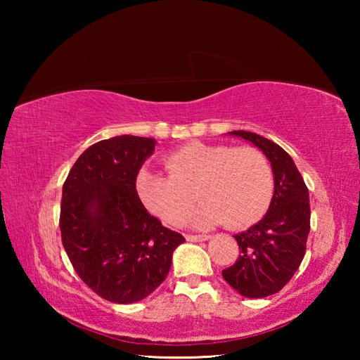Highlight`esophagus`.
Masks as SVG:
<instances>
[{"label":"esophagus","mask_w":360,"mask_h":360,"mask_svg":"<svg viewBox=\"0 0 360 360\" xmlns=\"http://www.w3.org/2000/svg\"><path fill=\"white\" fill-rule=\"evenodd\" d=\"M187 241H206L210 240V235H186Z\"/></svg>","instance_id":"34e87169"}]
</instances>
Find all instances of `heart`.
Wrapping results in <instances>:
<instances>
[{
	"label": "heart",
	"mask_w": 360,
	"mask_h": 360,
	"mask_svg": "<svg viewBox=\"0 0 360 360\" xmlns=\"http://www.w3.org/2000/svg\"><path fill=\"white\" fill-rule=\"evenodd\" d=\"M168 174L143 169L136 192L146 208L169 225L191 214L195 195L203 200L195 212L198 227L225 224L246 229L262 219L273 200L271 165L254 148L188 143L165 157Z\"/></svg>",
	"instance_id": "obj_1"
}]
</instances>
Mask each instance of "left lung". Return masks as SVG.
I'll return each instance as SVG.
<instances>
[{
    "instance_id": "8db88e82",
    "label": "left lung",
    "mask_w": 360,
    "mask_h": 360,
    "mask_svg": "<svg viewBox=\"0 0 360 360\" xmlns=\"http://www.w3.org/2000/svg\"><path fill=\"white\" fill-rule=\"evenodd\" d=\"M264 152L275 176V193L266 214L235 235L240 255L222 276L238 294L262 298L276 294L298 270L309 233V195L292 157L281 146L251 131H230Z\"/></svg>"
}]
</instances>
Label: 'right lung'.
Here are the masks:
<instances>
[{
	"instance_id": "right-lung-1",
	"label": "right lung",
	"mask_w": 360,
	"mask_h": 360,
	"mask_svg": "<svg viewBox=\"0 0 360 360\" xmlns=\"http://www.w3.org/2000/svg\"><path fill=\"white\" fill-rule=\"evenodd\" d=\"M155 139L114 136L90 146L63 184L60 231L79 278L105 300L133 303L152 294L186 238L144 208L136 176Z\"/></svg>"
}]
</instances>
